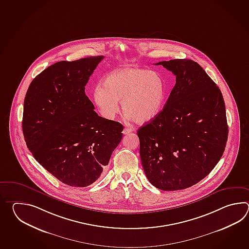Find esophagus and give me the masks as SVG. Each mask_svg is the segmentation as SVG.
<instances>
[{"label":"esophagus","mask_w":249,"mask_h":249,"mask_svg":"<svg viewBox=\"0 0 249 249\" xmlns=\"http://www.w3.org/2000/svg\"><path fill=\"white\" fill-rule=\"evenodd\" d=\"M133 132V129H132V128H124V131H123V133L124 134H129L130 132Z\"/></svg>","instance_id":"obj_1"}]
</instances>
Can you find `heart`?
<instances>
[{
	"label": "heart",
	"instance_id": "b5f03b06",
	"mask_svg": "<svg viewBox=\"0 0 249 249\" xmlns=\"http://www.w3.org/2000/svg\"><path fill=\"white\" fill-rule=\"evenodd\" d=\"M166 82L161 74L141 68L117 69L107 74L103 85H96L92 99L101 116L113 119L121 101L127 119L139 124L152 121L163 110Z\"/></svg>",
	"mask_w": 249,
	"mask_h": 249
}]
</instances>
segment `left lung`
<instances>
[{
  "label": "left lung",
  "mask_w": 249,
  "mask_h": 249,
  "mask_svg": "<svg viewBox=\"0 0 249 249\" xmlns=\"http://www.w3.org/2000/svg\"><path fill=\"white\" fill-rule=\"evenodd\" d=\"M162 65L176 76L159 117L138 130L140 155L149 182L162 191L195 185L214 168L228 140L222 92L198 64L171 59Z\"/></svg>",
  "instance_id": "8db88e82"
}]
</instances>
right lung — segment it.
<instances>
[{
    "label": "right lung",
    "instance_id": "1",
    "mask_svg": "<svg viewBox=\"0 0 249 249\" xmlns=\"http://www.w3.org/2000/svg\"><path fill=\"white\" fill-rule=\"evenodd\" d=\"M103 58L53 64L33 80L24 101L27 148L42 167L72 187L95 182L122 140V124L98 116L85 95V85Z\"/></svg>",
    "mask_w": 249,
    "mask_h": 249
}]
</instances>
